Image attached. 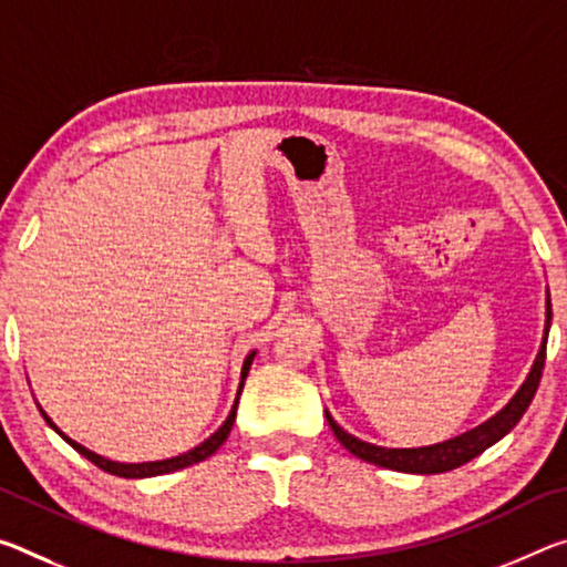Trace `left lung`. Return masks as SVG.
<instances>
[{"instance_id": "obj_1", "label": "left lung", "mask_w": 567, "mask_h": 567, "mask_svg": "<svg viewBox=\"0 0 567 567\" xmlns=\"http://www.w3.org/2000/svg\"><path fill=\"white\" fill-rule=\"evenodd\" d=\"M547 320H545V338L540 346V353H537L533 371H529L527 381L523 383V389L515 393L505 409H502L497 416H492L489 421H484L482 426L466 431V434L449 439V442L434 444V446H419V449H385V446H375L361 442L353 434L340 429L336 421H332L330 413L326 411V419L332 429V434L340 444H343L350 454L358 456V460L371 462L385 466V470H396V472H409V474H439V472H449L456 470L466 462H472L474 456H480L484 449H489L494 442H499L502 436L509 434L512 429L523 413L527 411L529 401H533L537 385H540L543 379V368H545V346H547V332H550V318H553V308H550V295H547Z\"/></svg>"}]
</instances>
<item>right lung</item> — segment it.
Instances as JSON below:
<instances>
[{
	"label": "right lung",
	"instance_id": "1",
	"mask_svg": "<svg viewBox=\"0 0 567 567\" xmlns=\"http://www.w3.org/2000/svg\"><path fill=\"white\" fill-rule=\"evenodd\" d=\"M251 361H255V350H251V353L247 355V361H245V365H241V383H239V393H241V385H245V379H247V373H249V365H251ZM239 393H237V401H235V406H231V411H229V416H227V421H224V424L214 431V434L206 439L204 444H199V446H194L192 452H186V454H182V456H174V460H161V462H143V464H121V462H111V460H105V456H101V454H95V452H90V449H85V446H80L78 442H73V439H68L65 434H62V431L52 424L50 421V416L48 413H44L42 409V416H44V421H48V424L58 431V434L65 439V442L75 449V452H80L85 456L87 462H93L95 466H101L103 472H107V474H115V477H125V480H143V477H156V474H168V472H176V470H184V466H192V464H199V462H204L206 456H212L214 452H217V449L227 442V436H229V431H231V426H235V419H237V403H239Z\"/></svg>",
	"mask_w": 567,
	"mask_h": 567
}]
</instances>
